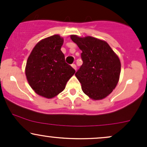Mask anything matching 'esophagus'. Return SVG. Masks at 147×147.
Returning <instances> with one entry per match:
<instances>
[{
	"mask_svg": "<svg viewBox=\"0 0 147 147\" xmlns=\"http://www.w3.org/2000/svg\"><path fill=\"white\" fill-rule=\"evenodd\" d=\"M71 66H72V68H73L74 69H75V70H76V69H77V65H76L75 63H72V65H71Z\"/></svg>",
	"mask_w": 147,
	"mask_h": 147,
	"instance_id": "esophagus-1",
	"label": "esophagus"
}]
</instances>
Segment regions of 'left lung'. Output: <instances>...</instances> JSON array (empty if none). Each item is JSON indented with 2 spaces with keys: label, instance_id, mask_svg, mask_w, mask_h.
<instances>
[{
  "label": "left lung",
  "instance_id": "1",
  "mask_svg": "<svg viewBox=\"0 0 147 147\" xmlns=\"http://www.w3.org/2000/svg\"><path fill=\"white\" fill-rule=\"evenodd\" d=\"M82 50L83 64L75 73L86 95L95 100L107 97L116 87L121 71L119 58L106 41L92 36L71 35Z\"/></svg>",
  "mask_w": 147,
  "mask_h": 147
}]
</instances>
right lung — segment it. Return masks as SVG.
Instances as JSON below:
<instances>
[{
  "label": "right lung",
  "instance_id": "add662e5",
  "mask_svg": "<svg viewBox=\"0 0 147 147\" xmlns=\"http://www.w3.org/2000/svg\"><path fill=\"white\" fill-rule=\"evenodd\" d=\"M63 39L53 35L41 40L30 53L25 67L30 86L38 95L50 99L62 92L75 70L65 63L61 50Z\"/></svg>",
  "mask_w": 147,
  "mask_h": 147
}]
</instances>
